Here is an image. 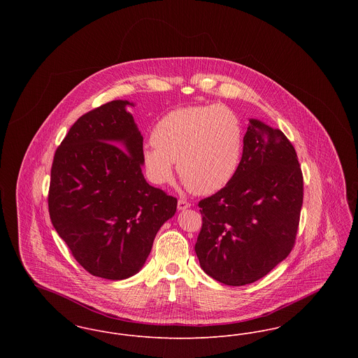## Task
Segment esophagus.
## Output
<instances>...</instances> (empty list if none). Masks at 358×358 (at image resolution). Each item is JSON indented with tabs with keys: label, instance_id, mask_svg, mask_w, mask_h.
Masks as SVG:
<instances>
[{
	"label": "esophagus",
	"instance_id": "obj_1",
	"mask_svg": "<svg viewBox=\"0 0 358 358\" xmlns=\"http://www.w3.org/2000/svg\"><path fill=\"white\" fill-rule=\"evenodd\" d=\"M190 206V203L187 201V200H184V199H180L178 200V203H177V208H178V210H184V209H187Z\"/></svg>",
	"mask_w": 358,
	"mask_h": 358
}]
</instances>
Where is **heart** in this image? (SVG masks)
Here are the masks:
<instances>
[{
	"mask_svg": "<svg viewBox=\"0 0 358 358\" xmlns=\"http://www.w3.org/2000/svg\"><path fill=\"white\" fill-rule=\"evenodd\" d=\"M152 143L142 149L149 180L171 182L174 162L180 178L199 194L227 187L236 176L244 149L238 114L224 104L173 110L154 124Z\"/></svg>",
	"mask_w": 358,
	"mask_h": 358,
	"instance_id": "1",
	"label": "heart"
}]
</instances>
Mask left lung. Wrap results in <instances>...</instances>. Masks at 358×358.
I'll list each match as a JSON object with an SVG mask.
<instances>
[{"instance_id":"left-lung-1","label":"left lung","mask_w":358,"mask_h":358,"mask_svg":"<svg viewBox=\"0 0 358 358\" xmlns=\"http://www.w3.org/2000/svg\"><path fill=\"white\" fill-rule=\"evenodd\" d=\"M302 203L303 176L294 146L279 129L250 120L236 176L199 203L200 266L228 286L263 278L294 248Z\"/></svg>"}]
</instances>
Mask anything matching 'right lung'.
<instances>
[{"label":"right lung","mask_w":358,"mask_h":358,"mask_svg":"<svg viewBox=\"0 0 358 358\" xmlns=\"http://www.w3.org/2000/svg\"><path fill=\"white\" fill-rule=\"evenodd\" d=\"M127 104L106 103L71 126L55 152L48 192L52 224L72 256L111 280L142 268L177 209V199L142 174L143 136Z\"/></svg>","instance_id":"right-lung-1"}]
</instances>
